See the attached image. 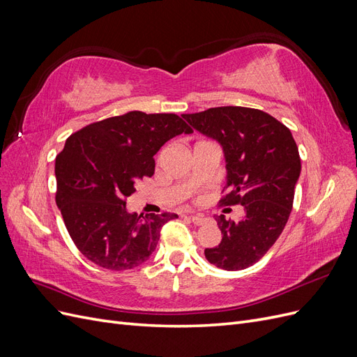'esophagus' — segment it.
<instances>
[{
	"mask_svg": "<svg viewBox=\"0 0 357 357\" xmlns=\"http://www.w3.org/2000/svg\"><path fill=\"white\" fill-rule=\"evenodd\" d=\"M189 219L192 220V223H193V225H197V226H201V225H204L205 222H207V219H205L204 215H201V214H197V215H189Z\"/></svg>",
	"mask_w": 357,
	"mask_h": 357,
	"instance_id": "1",
	"label": "esophagus"
}]
</instances>
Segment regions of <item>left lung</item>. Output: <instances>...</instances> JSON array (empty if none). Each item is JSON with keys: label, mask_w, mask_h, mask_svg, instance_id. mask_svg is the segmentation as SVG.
I'll use <instances>...</instances> for the list:
<instances>
[{"label": "left lung", "mask_w": 357, "mask_h": 357, "mask_svg": "<svg viewBox=\"0 0 357 357\" xmlns=\"http://www.w3.org/2000/svg\"><path fill=\"white\" fill-rule=\"evenodd\" d=\"M183 117L223 147L228 193L220 205L244 207L240 220L215 215L222 241L204 255L226 271L245 269L264 257L287 223L301 174L298 146L287 126L257 109L226 105Z\"/></svg>", "instance_id": "left-lung-1"}]
</instances>
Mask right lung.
I'll use <instances>...</instances> for the list:
<instances>
[{
  "instance_id": "add662e5",
  "label": "right lung",
  "mask_w": 357,
  "mask_h": 357,
  "mask_svg": "<svg viewBox=\"0 0 357 357\" xmlns=\"http://www.w3.org/2000/svg\"><path fill=\"white\" fill-rule=\"evenodd\" d=\"M174 113L129 112L71 134L56 156V205L80 253L112 271L144 264L160 229L176 213H128L135 183L155 172V155L168 139L192 134Z\"/></svg>"
}]
</instances>
